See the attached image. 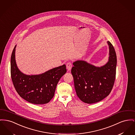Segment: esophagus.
I'll return each mask as SVG.
<instances>
[{"mask_svg": "<svg viewBox=\"0 0 135 135\" xmlns=\"http://www.w3.org/2000/svg\"><path fill=\"white\" fill-rule=\"evenodd\" d=\"M72 67V66L71 63L70 62H68L66 64V68L68 71H70Z\"/></svg>", "mask_w": 135, "mask_h": 135, "instance_id": "34e87169", "label": "esophagus"}]
</instances>
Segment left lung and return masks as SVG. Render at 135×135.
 Wrapping results in <instances>:
<instances>
[{
	"label": "left lung",
	"instance_id": "8db88e82",
	"mask_svg": "<svg viewBox=\"0 0 135 135\" xmlns=\"http://www.w3.org/2000/svg\"><path fill=\"white\" fill-rule=\"evenodd\" d=\"M108 63L100 67L84 61L73 63L71 73L78 96L84 103H94L102 100L110 94L113 87L117 65L115 49L109 41Z\"/></svg>",
	"mask_w": 135,
	"mask_h": 135
}]
</instances>
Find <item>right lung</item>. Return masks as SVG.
<instances>
[{
  "mask_svg": "<svg viewBox=\"0 0 135 135\" xmlns=\"http://www.w3.org/2000/svg\"><path fill=\"white\" fill-rule=\"evenodd\" d=\"M11 59V78L17 92L30 103L42 104L53 98L59 80L67 70L66 65L56 67L39 75L24 74L18 68L15 60V49Z\"/></svg>",
  "mask_w": 135,
  "mask_h": 135,
  "instance_id": "obj_1",
  "label": "right lung"
}]
</instances>
